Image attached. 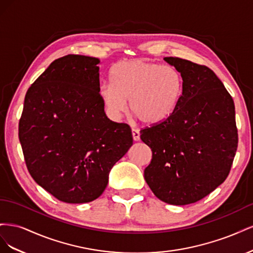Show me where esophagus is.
<instances>
[{"label": "esophagus", "mask_w": 253, "mask_h": 253, "mask_svg": "<svg viewBox=\"0 0 253 253\" xmlns=\"http://www.w3.org/2000/svg\"><path fill=\"white\" fill-rule=\"evenodd\" d=\"M132 135H133V139L135 141H138L140 139V133H139V129L137 128H132Z\"/></svg>", "instance_id": "34e87169"}]
</instances>
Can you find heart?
Returning a JSON list of instances; mask_svg holds the SVG:
<instances>
[{
	"instance_id": "b5f03b06",
	"label": "heart",
	"mask_w": 253,
	"mask_h": 253,
	"mask_svg": "<svg viewBox=\"0 0 253 253\" xmlns=\"http://www.w3.org/2000/svg\"><path fill=\"white\" fill-rule=\"evenodd\" d=\"M112 82L98 89L109 116L118 120L129 100V109L147 125H158L171 117L182 97L181 74L171 65L135 59L121 61L111 72Z\"/></svg>"
}]
</instances>
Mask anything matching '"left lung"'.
<instances>
[{"label": "left lung", "instance_id": "8db88e82", "mask_svg": "<svg viewBox=\"0 0 253 253\" xmlns=\"http://www.w3.org/2000/svg\"><path fill=\"white\" fill-rule=\"evenodd\" d=\"M183 80L179 105L166 121L143 128L152 150L144 179L167 204H193L221 185L237 149L233 99L209 67L166 57Z\"/></svg>", "mask_w": 253, "mask_h": 253}]
</instances>
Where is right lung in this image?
I'll return each instance as SVG.
<instances>
[{
	"label": "right lung",
	"mask_w": 253,
	"mask_h": 253,
	"mask_svg": "<svg viewBox=\"0 0 253 253\" xmlns=\"http://www.w3.org/2000/svg\"><path fill=\"white\" fill-rule=\"evenodd\" d=\"M99 63L80 55L53 61L28 88L19 122L32 177L68 204L100 196L113 166L133 144L131 127L106 117Z\"/></svg>",
	"instance_id": "1"
}]
</instances>
